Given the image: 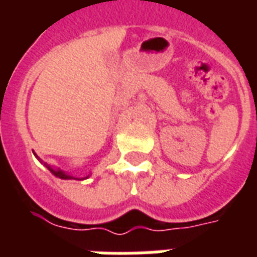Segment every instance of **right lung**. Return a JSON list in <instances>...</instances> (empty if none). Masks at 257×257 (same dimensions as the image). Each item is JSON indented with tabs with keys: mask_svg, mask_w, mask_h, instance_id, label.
Returning a JSON list of instances; mask_svg holds the SVG:
<instances>
[{
	"mask_svg": "<svg viewBox=\"0 0 257 257\" xmlns=\"http://www.w3.org/2000/svg\"><path fill=\"white\" fill-rule=\"evenodd\" d=\"M46 168L49 169V171L52 172V173H53V175L56 176V177H58V179H62V180H70V179H74L73 176L66 175L65 172L60 171V169H53V168H52V167H49V165H46ZM88 177H89V175L86 176V177H84V179H88ZM78 180H82V179H78Z\"/></svg>",
	"mask_w": 257,
	"mask_h": 257,
	"instance_id": "add662e5",
	"label": "right lung"
}]
</instances>
